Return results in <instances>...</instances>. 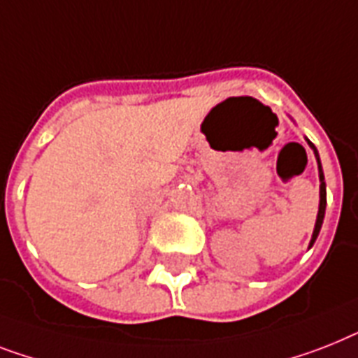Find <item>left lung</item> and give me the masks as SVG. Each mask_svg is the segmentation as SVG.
Listing matches in <instances>:
<instances>
[{"mask_svg": "<svg viewBox=\"0 0 358 358\" xmlns=\"http://www.w3.org/2000/svg\"><path fill=\"white\" fill-rule=\"evenodd\" d=\"M307 143L313 150H315V156H316V162H318V174H320V206H318V217H316V224H315V231H313V239H310V245H315L316 237L320 234V228H322V222H324V215H325V204H327V199H325V182H324V171H322V164H320V156H318V150L313 143H310L309 139H307Z\"/></svg>", "mask_w": 358, "mask_h": 358, "instance_id": "left-lung-1", "label": "left lung"}]
</instances>
